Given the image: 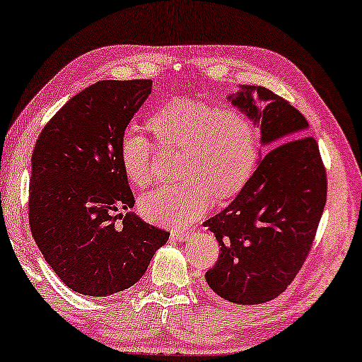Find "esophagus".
I'll return each instance as SVG.
<instances>
[{
	"label": "esophagus",
	"mask_w": 362,
	"mask_h": 362,
	"mask_svg": "<svg viewBox=\"0 0 362 362\" xmlns=\"http://www.w3.org/2000/svg\"><path fill=\"white\" fill-rule=\"evenodd\" d=\"M189 235H191V233H189V230H175V233L171 234V239H175V240H186V239H189Z\"/></svg>",
	"instance_id": "1"
}]
</instances>
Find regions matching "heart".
I'll return each mask as SVG.
<instances>
[{
	"label": "heart",
	"instance_id": "1",
	"mask_svg": "<svg viewBox=\"0 0 362 362\" xmlns=\"http://www.w3.org/2000/svg\"><path fill=\"white\" fill-rule=\"evenodd\" d=\"M149 128L158 144L181 151V182L144 194L139 210L160 226L181 228L209 210L213 197L224 200L247 185L258 158L257 125L245 112L191 98H176L153 112ZM118 157L129 182L152 181V141L133 128L123 132Z\"/></svg>",
	"mask_w": 362,
	"mask_h": 362
}]
</instances>
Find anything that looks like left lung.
<instances>
[{
    "label": "left lung",
    "instance_id": "left-lung-1",
    "mask_svg": "<svg viewBox=\"0 0 362 362\" xmlns=\"http://www.w3.org/2000/svg\"><path fill=\"white\" fill-rule=\"evenodd\" d=\"M229 100L262 127L271 151L230 205L204 223L220 245L205 279L230 303L259 305L279 297L310 255L327 175L306 118L287 99L242 86Z\"/></svg>",
    "mask_w": 362,
    "mask_h": 362
}]
</instances>
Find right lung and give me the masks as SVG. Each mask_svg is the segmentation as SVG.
<instances>
[{"label":"right lung","instance_id":"obj_1","mask_svg":"<svg viewBox=\"0 0 362 362\" xmlns=\"http://www.w3.org/2000/svg\"><path fill=\"white\" fill-rule=\"evenodd\" d=\"M151 90L152 80L94 83L56 112L35 144L32 235L59 279L81 295L132 287L170 237L133 213H118L134 205L118 144Z\"/></svg>","mask_w":362,"mask_h":362}]
</instances>
